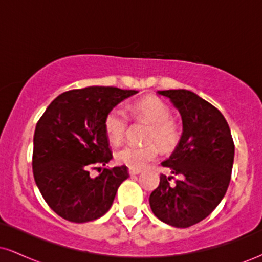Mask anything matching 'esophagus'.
<instances>
[{"label": "esophagus", "mask_w": 262, "mask_h": 262, "mask_svg": "<svg viewBox=\"0 0 262 262\" xmlns=\"http://www.w3.org/2000/svg\"><path fill=\"white\" fill-rule=\"evenodd\" d=\"M141 172L140 170H137V169H129V175L130 176H135V175H139Z\"/></svg>", "instance_id": "esophagus-1"}]
</instances>
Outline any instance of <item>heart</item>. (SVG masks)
<instances>
[{
	"label": "heart",
	"mask_w": 262,
	"mask_h": 262,
	"mask_svg": "<svg viewBox=\"0 0 262 262\" xmlns=\"http://www.w3.org/2000/svg\"><path fill=\"white\" fill-rule=\"evenodd\" d=\"M132 116L137 121L150 124L146 133L145 145L122 146L116 151V160L130 169L140 170L152 161L159 154L157 143L164 151H171L180 139L179 124L170 118V108L165 101L156 96H145L132 102L128 106ZM128 125L127 114L119 108H113L106 114L103 122L104 133L112 144H119L125 135ZM157 143L155 144V143Z\"/></svg>",
	"instance_id": "obj_1"
}]
</instances>
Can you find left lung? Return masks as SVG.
Masks as SVG:
<instances>
[{
	"label": "left lung",
	"mask_w": 262,
	"mask_h": 262,
	"mask_svg": "<svg viewBox=\"0 0 262 262\" xmlns=\"http://www.w3.org/2000/svg\"><path fill=\"white\" fill-rule=\"evenodd\" d=\"M179 110L182 134L169 159L161 162L173 176H160L149 197L152 213L164 223L188 228L207 218L223 200L230 182L234 143L224 116L188 90L158 91Z\"/></svg>",
	"instance_id": "1"
}]
</instances>
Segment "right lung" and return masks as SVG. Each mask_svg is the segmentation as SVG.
<instances>
[{
  "mask_svg": "<svg viewBox=\"0 0 262 262\" xmlns=\"http://www.w3.org/2000/svg\"><path fill=\"white\" fill-rule=\"evenodd\" d=\"M135 90L90 86L59 95L35 127L33 175L41 196L56 214L86 223L110 210L128 167L103 169L96 178L89 170L112 160L104 133V117Z\"/></svg>",
  "mask_w": 262,
  "mask_h": 262,
  "instance_id": "obj_1",
  "label": "right lung"
}]
</instances>
